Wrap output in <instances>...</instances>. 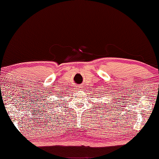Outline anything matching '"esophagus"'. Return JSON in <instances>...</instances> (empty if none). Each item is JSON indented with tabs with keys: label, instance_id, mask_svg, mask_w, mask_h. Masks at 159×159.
Masks as SVG:
<instances>
[{
	"label": "esophagus",
	"instance_id": "esophagus-1",
	"mask_svg": "<svg viewBox=\"0 0 159 159\" xmlns=\"http://www.w3.org/2000/svg\"><path fill=\"white\" fill-rule=\"evenodd\" d=\"M79 88L80 89H81L82 88V86H79Z\"/></svg>",
	"mask_w": 159,
	"mask_h": 159
}]
</instances>
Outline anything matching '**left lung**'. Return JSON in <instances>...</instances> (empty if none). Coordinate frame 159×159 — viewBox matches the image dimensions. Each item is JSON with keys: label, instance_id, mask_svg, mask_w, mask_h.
Masks as SVG:
<instances>
[{"label": "left lung", "instance_id": "obj_1", "mask_svg": "<svg viewBox=\"0 0 159 159\" xmlns=\"http://www.w3.org/2000/svg\"><path fill=\"white\" fill-rule=\"evenodd\" d=\"M107 104H108V103H107ZM105 105H105V106L104 107H105ZM105 108V107H104Z\"/></svg>", "mask_w": 159, "mask_h": 159}]
</instances>
